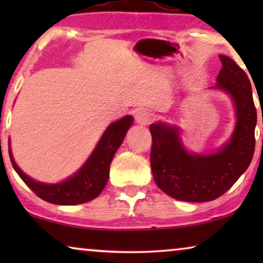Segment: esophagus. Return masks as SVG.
<instances>
[{"label":"esophagus","mask_w":263,"mask_h":263,"mask_svg":"<svg viewBox=\"0 0 263 263\" xmlns=\"http://www.w3.org/2000/svg\"><path fill=\"white\" fill-rule=\"evenodd\" d=\"M135 121L136 123H139L140 125H148L151 122L153 121V116L149 111L141 110L139 111V112H136Z\"/></svg>","instance_id":"obj_1"}]
</instances>
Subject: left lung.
<instances>
[{"label": "left lung", "instance_id": "obj_1", "mask_svg": "<svg viewBox=\"0 0 263 263\" xmlns=\"http://www.w3.org/2000/svg\"><path fill=\"white\" fill-rule=\"evenodd\" d=\"M219 59L222 68L212 89L225 92L231 98L236 117L235 129L228 142L215 152L194 153L185 148L177 125L165 122L149 125L154 181L176 200H215L235 184L253 159L257 114L251 84L235 61L225 55H219Z\"/></svg>", "mask_w": 263, "mask_h": 263}]
</instances>
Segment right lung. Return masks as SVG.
<instances>
[{"label":"right lung","mask_w":263,"mask_h":263,"mask_svg":"<svg viewBox=\"0 0 263 263\" xmlns=\"http://www.w3.org/2000/svg\"><path fill=\"white\" fill-rule=\"evenodd\" d=\"M134 117L130 115L112 122L103 133L91 156L85 164L67 179L59 183H43L27 176L14 160L10 140L8 142L9 158L20 178L38 197L53 204H80L96 199L105 188L109 179L110 164L117 149L123 142Z\"/></svg>","instance_id":"1"}]
</instances>
